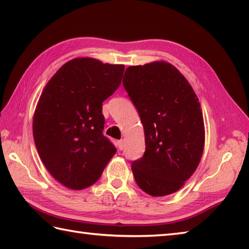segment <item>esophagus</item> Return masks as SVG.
Here are the masks:
<instances>
[{
    "instance_id": "34e87169",
    "label": "esophagus",
    "mask_w": 249,
    "mask_h": 249,
    "mask_svg": "<svg viewBox=\"0 0 249 249\" xmlns=\"http://www.w3.org/2000/svg\"><path fill=\"white\" fill-rule=\"evenodd\" d=\"M124 146H125V143H124V140L123 139H121V140H119L118 141V149L119 150H123L124 149Z\"/></svg>"
}]
</instances>
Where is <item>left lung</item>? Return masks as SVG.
<instances>
[{"label": "left lung", "instance_id": "8db88e82", "mask_svg": "<svg viewBox=\"0 0 249 249\" xmlns=\"http://www.w3.org/2000/svg\"><path fill=\"white\" fill-rule=\"evenodd\" d=\"M123 86L138 110L145 152L131 163L136 183L152 197L181 189L202 157L205 129L194 89L166 61L129 66Z\"/></svg>", "mask_w": 249, "mask_h": 249}]
</instances>
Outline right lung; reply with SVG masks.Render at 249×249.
Returning <instances> with one entry per match:
<instances>
[{
  "mask_svg": "<svg viewBox=\"0 0 249 249\" xmlns=\"http://www.w3.org/2000/svg\"><path fill=\"white\" fill-rule=\"evenodd\" d=\"M123 64L93 57L66 62L46 84L33 116V137L47 170L63 186L93 185L115 154L103 134V102L120 87Z\"/></svg>",
  "mask_w": 249,
  "mask_h": 249,
  "instance_id": "1",
  "label": "right lung"
}]
</instances>
